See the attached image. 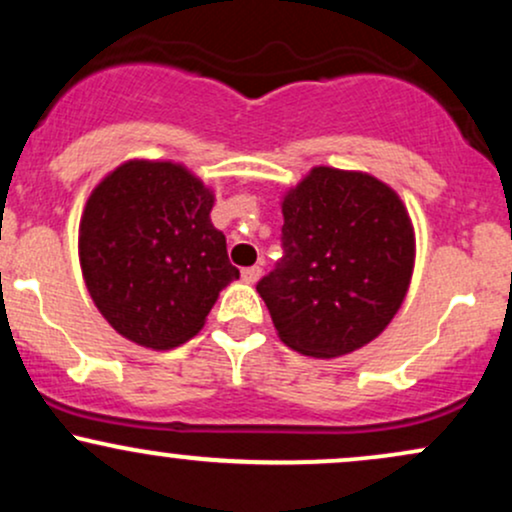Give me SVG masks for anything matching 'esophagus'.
<instances>
[{"label": "esophagus", "instance_id": "esophagus-1", "mask_svg": "<svg viewBox=\"0 0 512 512\" xmlns=\"http://www.w3.org/2000/svg\"><path fill=\"white\" fill-rule=\"evenodd\" d=\"M260 276H262V267H245L243 269V281L245 284H255V281H260Z\"/></svg>", "mask_w": 512, "mask_h": 512}]
</instances>
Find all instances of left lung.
<instances>
[{
	"instance_id": "8db88e82",
	"label": "left lung",
	"mask_w": 512,
	"mask_h": 512,
	"mask_svg": "<svg viewBox=\"0 0 512 512\" xmlns=\"http://www.w3.org/2000/svg\"><path fill=\"white\" fill-rule=\"evenodd\" d=\"M284 257L257 284L279 339L305 356L351 354L390 325L414 272V226L385 182L317 166L281 202Z\"/></svg>"
}]
</instances>
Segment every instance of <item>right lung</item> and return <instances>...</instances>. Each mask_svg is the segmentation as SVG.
Returning <instances> with one entry per match:
<instances>
[{"mask_svg":"<svg viewBox=\"0 0 512 512\" xmlns=\"http://www.w3.org/2000/svg\"><path fill=\"white\" fill-rule=\"evenodd\" d=\"M214 192L173 161L122 163L98 182L79 223L86 289L117 334L173 349L204 327L240 272L209 214Z\"/></svg>","mask_w":512,"mask_h":512,"instance_id":"1","label":"right lung"}]
</instances>
